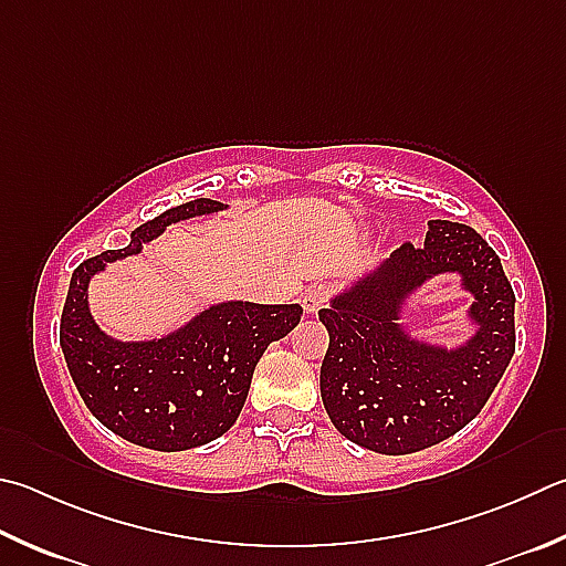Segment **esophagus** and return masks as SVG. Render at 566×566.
I'll use <instances>...</instances> for the list:
<instances>
[{"instance_id": "esophagus-1", "label": "esophagus", "mask_w": 566, "mask_h": 566, "mask_svg": "<svg viewBox=\"0 0 566 566\" xmlns=\"http://www.w3.org/2000/svg\"><path fill=\"white\" fill-rule=\"evenodd\" d=\"M328 300H332V290H328L326 284H314L312 290H306V294L302 296V306L306 314H316L318 310H324Z\"/></svg>"}]
</instances>
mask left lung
<instances>
[{
  "label": "left lung",
  "mask_w": 566,
  "mask_h": 566,
  "mask_svg": "<svg viewBox=\"0 0 566 566\" xmlns=\"http://www.w3.org/2000/svg\"><path fill=\"white\" fill-rule=\"evenodd\" d=\"M440 271L476 294L479 334L446 353L416 345L395 324L399 304ZM328 332L322 400L338 433L384 455H408L458 433L488 403L515 354V292L495 250L468 228L430 220L381 270L318 312Z\"/></svg>",
  "instance_id": "obj_1"
}]
</instances>
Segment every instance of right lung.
<instances>
[{
  "instance_id": "add662e5",
  "label": "right lung",
  "mask_w": 566,
  "mask_h": 566,
  "mask_svg": "<svg viewBox=\"0 0 566 566\" xmlns=\"http://www.w3.org/2000/svg\"><path fill=\"white\" fill-rule=\"evenodd\" d=\"M198 198L133 230L123 250L101 252L71 274L59 342L86 408L113 433L150 450H188L228 433L248 398L254 366L272 342L300 324V304L228 302L156 342H113L94 324L86 286L106 262L138 254L172 222L218 212Z\"/></svg>"
}]
</instances>
